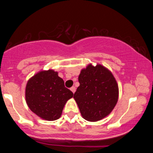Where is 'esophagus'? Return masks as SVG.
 <instances>
[{
	"mask_svg": "<svg viewBox=\"0 0 153 153\" xmlns=\"http://www.w3.org/2000/svg\"><path fill=\"white\" fill-rule=\"evenodd\" d=\"M71 91H72V92L73 93V94H74V93L75 92V87H74V86L71 87Z\"/></svg>",
	"mask_w": 153,
	"mask_h": 153,
	"instance_id": "obj_1",
	"label": "esophagus"
}]
</instances>
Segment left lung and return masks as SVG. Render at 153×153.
<instances>
[{"label": "left lung", "instance_id": "1", "mask_svg": "<svg viewBox=\"0 0 153 153\" xmlns=\"http://www.w3.org/2000/svg\"><path fill=\"white\" fill-rule=\"evenodd\" d=\"M78 81L73 98L82 117L96 122L109 114L119 98L118 84L111 72L100 64H89L81 70Z\"/></svg>", "mask_w": 153, "mask_h": 153}]
</instances>
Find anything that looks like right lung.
<instances>
[{"label": "right lung", "instance_id": "add662e5", "mask_svg": "<svg viewBox=\"0 0 153 153\" xmlns=\"http://www.w3.org/2000/svg\"><path fill=\"white\" fill-rule=\"evenodd\" d=\"M73 96L64 80L53 70L42 71L28 80L25 98L28 106L40 118L54 121L61 117L67 101Z\"/></svg>", "mask_w": 153, "mask_h": 153}]
</instances>
